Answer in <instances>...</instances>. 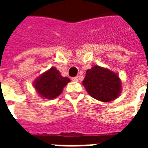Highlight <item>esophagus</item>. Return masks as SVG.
<instances>
[{
  "label": "esophagus",
  "instance_id": "obj_1",
  "mask_svg": "<svg viewBox=\"0 0 148 148\" xmlns=\"http://www.w3.org/2000/svg\"><path fill=\"white\" fill-rule=\"evenodd\" d=\"M72 81H74V82H77V81H78V77H72Z\"/></svg>",
  "mask_w": 148,
  "mask_h": 148
}]
</instances>
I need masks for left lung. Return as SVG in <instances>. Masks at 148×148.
<instances>
[{"label":"left lung","mask_w":148,"mask_h":148,"mask_svg":"<svg viewBox=\"0 0 148 148\" xmlns=\"http://www.w3.org/2000/svg\"><path fill=\"white\" fill-rule=\"evenodd\" d=\"M82 85L90 96L103 102L115 100L121 93V82L119 76L99 66H94L86 71Z\"/></svg>","instance_id":"left-lung-1"}]
</instances>
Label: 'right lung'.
Instances as JSON below:
<instances>
[{
	"mask_svg": "<svg viewBox=\"0 0 148 148\" xmlns=\"http://www.w3.org/2000/svg\"><path fill=\"white\" fill-rule=\"evenodd\" d=\"M70 82V78L62 77L56 68L51 67L35 81L34 86L40 97L53 99L60 95L62 89Z\"/></svg>",
	"mask_w": 148,
	"mask_h": 148,
	"instance_id": "right-lung-1",
	"label": "right lung"
}]
</instances>
